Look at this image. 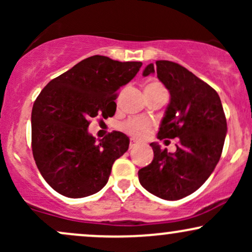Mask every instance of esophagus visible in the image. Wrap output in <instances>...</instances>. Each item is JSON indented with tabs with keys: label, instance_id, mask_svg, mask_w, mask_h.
<instances>
[{
	"label": "esophagus",
	"instance_id": "obj_1",
	"mask_svg": "<svg viewBox=\"0 0 252 252\" xmlns=\"http://www.w3.org/2000/svg\"><path fill=\"white\" fill-rule=\"evenodd\" d=\"M138 146V143L136 142V141H134V140H131L130 141V144H129V148L130 149H134V148H136V147Z\"/></svg>",
	"mask_w": 252,
	"mask_h": 252
}]
</instances>
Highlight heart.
Instances as JSON below:
<instances>
[{
	"label": "heart",
	"mask_w": 252,
	"mask_h": 252,
	"mask_svg": "<svg viewBox=\"0 0 252 252\" xmlns=\"http://www.w3.org/2000/svg\"><path fill=\"white\" fill-rule=\"evenodd\" d=\"M160 90H164L163 86L158 82H152L147 84L144 88V92L146 91H160ZM121 129L124 132L131 136L134 138H141L147 137L153 130V124L147 120H142V118H131V120L126 121L121 124Z\"/></svg>",
	"instance_id": "1"
}]
</instances>
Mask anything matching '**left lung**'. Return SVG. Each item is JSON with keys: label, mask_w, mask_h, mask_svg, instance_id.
I'll return each mask as SVG.
<instances>
[{"label": "left lung", "mask_w": 252, "mask_h": 252, "mask_svg": "<svg viewBox=\"0 0 252 252\" xmlns=\"http://www.w3.org/2000/svg\"><path fill=\"white\" fill-rule=\"evenodd\" d=\"M158 74L170 100L161 121L158 138H176L175 153L150 143L154 158L138 170L140 184L164 200L192 194L209 179L220 158L227 126L218 94L184 66L158 60L143 76Z\"/></svg>", "instance_id": "left-lung-1"}]
</instances>
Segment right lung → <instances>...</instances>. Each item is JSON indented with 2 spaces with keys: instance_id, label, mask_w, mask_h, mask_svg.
Wrapping results in <instances>:
<instances>
[{
  "instance_id": "right-lung-1",
  "label": "right lung",
  "mask_w": 252,
  "mask_h": 252,
  "mask_svg": "<svg viewBox=\"0 0 252 252\" xmlns=\"http://www.w3.org/2000/svg\"><path fill=\"white\" fill-rule=\"evenodd\" d=\"M141 62L94 56L52 79L32 110V150L46 182L67 198H84L106 185L129 137L112 131L97 142L90 118L111 117L117 91L140 71Z\"/></svg>"
}]
</instances>
